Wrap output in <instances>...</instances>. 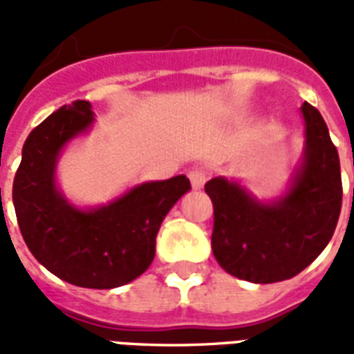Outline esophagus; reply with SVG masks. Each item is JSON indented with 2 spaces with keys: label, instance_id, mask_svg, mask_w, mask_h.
I'll use <instances>...</instances> for the list:
<instances>
[{
  "label": "esophagus",
  "instance_id": "esophagus-1",
  "mask_svg": "<svg viewBox=\"0 0 354 354\" xmlns=\"http://www.w3.org/2000/svg\"><path fill=\"white\" fill-rule=\"evenodd\" d=\"M189 179L190 183H192V189H202L205 185V181H207V173H205L204 169L196 167V169H190L189 171Z\"/></svg>",
  "mask_w": 354,
  "mask_h": 354
}]
</instances>
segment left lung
<instances>
[{"mask_svg":"<svg viewBox=\"0 0 354 354\" xmlns=\"http://www.w3.org/2000/svg\"><path fill=\"white\" fill-rule=\"evenodd\" d=\"M305 164L277 204L255 202L227 179L205 183L213 202L212 250L229 274L255 284L288 280L307 269L332 240L342 212V171L324 120L303 102Z\"/></svg>","mask_w":354,"mask_h":354,"instance_id":"8db88e82","label":"left lung"}]
</instances>
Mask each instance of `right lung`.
<instances>
[{
  "instance_id": "add662e5",
  "label": "right lung",
  "mask_w": 354,
  "mask_h": 354,
  "mask_svg": "<svg viewBox=\"0 0 354 354\" xmlns=\"http://www.w3.org/2000/svg\"><path fill=\"white\" fill-rule=\"evenodd\" d=\"M91 122V104L74 101L32 129L12 181V204L22 238L45 269L74 286L110 290L149 269L160 225L190 181L177 175L135 187L101 209L72 207L55 187V162Z\"/></svg>"
}]
</instances>
